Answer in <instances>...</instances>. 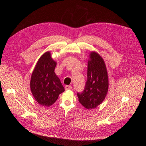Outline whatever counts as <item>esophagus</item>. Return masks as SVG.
<instances>
[{"label": "esophagus", "mask_w": 146, "mask_h": 146, "mask_svg": "<svg viewBox=\"0 0 146 146\" xmlns=\"http://www.w3.org/2000/svg\"><path fill=\"white\" fill-rule=\"evenodd\" d=\"M72 89V87L71 86H68V85L65 86V90H70Z\"/></svg>", "instance_id": "1"}]
</instances>
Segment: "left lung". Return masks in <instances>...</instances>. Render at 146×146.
Listing matches in <instances>:
<instances>
[{
	"label": "left lung",
	"mask_w": 146,
	"mask_h": 146,
	"mask_svg": "<svg viewBox=\"0 0 146 146\" xmlns=\"http://www.w3.org/2000/svg\"><path fill=\"white\" fill-rule=\"evenodd\" d=\"M108 90V73L102 58L92 52L88 63V75L82 92L77 93L79 102L85 108H96L104 100Z\"/></svg>",
	"instance_id": "1"
}]
</instances>
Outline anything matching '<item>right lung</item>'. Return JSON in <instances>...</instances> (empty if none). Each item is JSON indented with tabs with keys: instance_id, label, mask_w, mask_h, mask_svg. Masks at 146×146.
Segmentation results:
<instances>
[{
	"instance_id": "obj_1",
	"label": "right lung",
	"mask_w": 146,
	"mask_h": 146,
	"mask_svg": "<svg viewBox=\"0 0 146 146\" xmlns=\"http://www.w3.org/2000/svg\"><path fill=\"white\" fill-rule=\"evenodd\" d=\"M56 62L46 52L38 60L30 82L32 94L36 102L44 106L54 103L64 91L60 80L54 73Z\"/></svg>"
}]
</instances>
